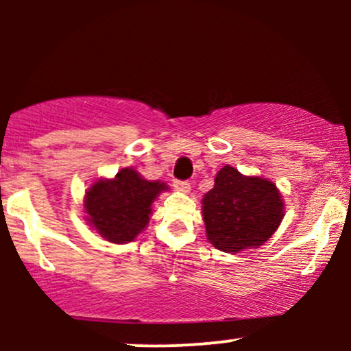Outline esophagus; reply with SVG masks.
<instances>
[{"label": "esophagus", "instance_id": "34e87169", "mask_svg": "<svg viewBox=\"0 0 351 351\" xmlns=\"http://www.w3.org/2000/svg\"><path fill=\"white\" fill-rule=\"evenodd\" d=\"M173 186H175V189H178V191H181V193H189V188H191V184H189V181L175 180V181H173Z\"/></svg>", "mask_w": 351, "mask_h": 351}]
</instances>
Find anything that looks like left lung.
Returning <instances> with one entry per match:
<instances>
[{
	"instance_id": "left-lung-1",
	"label": "left lung",
	"mask_w": 351,
	"mask_h": 351,
	"mask_svg": "<svg viewBox=\"0 0 351 351\" xmlns=\"http://www.w3.org/2000/svg\"><path fill=\"white\" fill-rule=\"evenodd\" d=\"M284 201L272 181L244 176L236 168L217 171L215 188L203 198V219L209 243L236 254L263 245L279 228Z\"/></svg>"
}]
</instances>
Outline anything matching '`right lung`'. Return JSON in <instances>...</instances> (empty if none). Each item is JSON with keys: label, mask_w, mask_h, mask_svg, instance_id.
Wrapping results in <instances>:
<instances>
[{"label": "right lung", "mask_w": 351, "mask_h": 351, "mask_svg": "<svg viewBox=\"0 0 351 351\" xmlns=\"http://www.w3.org/2000/svg\"><path fill=\"white\" fill-rule=\"evenodd\" d=\"M165 189L162 181L145 180L134 168H123L112 180L100 178L84 198L88 224L106 241L130 243L147 228L152 203Z\"/></svg>", "instance_id": "right-lung-1"}]
</instances>
